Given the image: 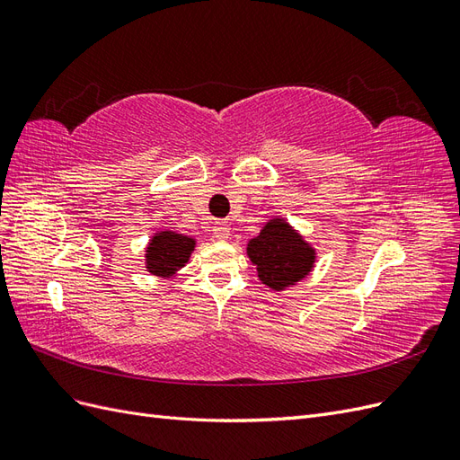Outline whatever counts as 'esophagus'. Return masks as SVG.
<instances>
[{"mask_svg":"<svg viewBox=\"0 0 460 460\" xmlns=\"http://www.w3.org/2000/svg\"><path fill=\"white\" fill-rule=\"evenodd\" d=\"M213 234H215V238H217L218 242H226V240H228V235H230V226H228V222H225V220H218L217 225H215V228H213Z\"/></svg>","mask_w":460,"mask_h":460,"instance_id":"1","label":"esophagus"}]
</instances>
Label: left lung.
Returning <instances> with one entry per match:
<instances>
[{
    "mask_svg": "<svg viewBox=\"0 0 460 460\" xmlns=\"http://www.w3.org/2000/svg\"><path fill=\"white\" fill-rule=\"evenodd\" d=\"M247 257L257 267L259 280L276 291L296 286L307 276L316 253L284 218H272L247 243Z\"/></svg>",
    "mask_w": 460,
    "mask_h": 460,
    "instance_id": "1",
    "label": "left lung"
}]
</instances>
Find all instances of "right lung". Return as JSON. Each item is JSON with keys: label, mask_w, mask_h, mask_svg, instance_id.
Segmentation results:
<instances>
[{"label": "right lung", "mask_w": 460, "mask_h": 460, "mask_svg": "<svg viewBox=\"0 0 460 460\" xmlns=\"http://www.w3.org/2000/svg\"><path fill=\"white\" fill-rule=\"evenodd\" d=\"M196 240L164 230L153 235L146 247V269L153 276L171 278L190 261Z\"/></svg>", "instance_id": "add662e5"}]
</instances>
